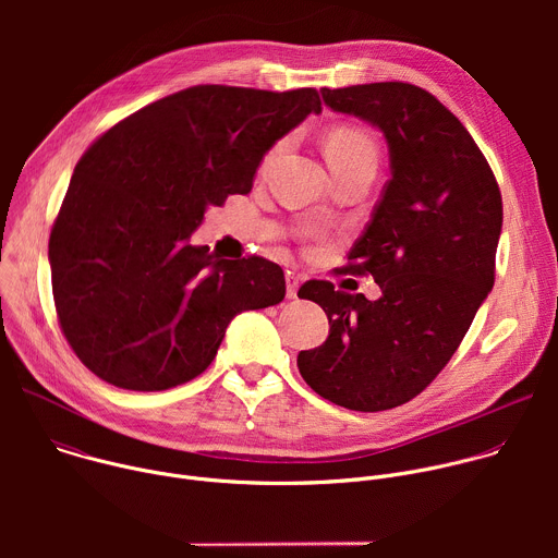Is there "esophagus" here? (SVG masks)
<instances>
[{"label":"esophagus","instance_id":"34e87169","mask_svg":"<svg viewBox=\"0 0 558 558\" xmlns=\"http://www.w3.org/2000/svg\"><path fill=\"white\" fill-rule=\"evenodd\" d=\"M300 284H302V278H300V276H295V274H287V298H289V300L298 298V289H300Z\"/></svg>","mask_w":558,"mask_h":558}]
</instances>
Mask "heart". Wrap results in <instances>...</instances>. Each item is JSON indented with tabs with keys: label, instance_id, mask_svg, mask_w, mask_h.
<instances>
[{
	"label": "heart",
	"instance_id": "b5f03b06",
	"mask_svg": "<svg viewBox=\"0 0 558 558\" xmlns=\"http://www.w3.org/2000/svg\"><path fill=\"white\" fill-rule=\"evenodd\" d=\"M280 145L269 154V158L280 149ZM325 151H327V161H329L331 170H338L342 166L360 161V158H377V149H375L373 138L364 130L353 128V125L333 128L327 134ZM269 158H267V161H269Z\"/></svg>",
	"mask_w": 558,
	"mask_h": 558
}]
</instances>
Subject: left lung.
I'll return each mask as SVG.
<instances>
[{
    "label": "left lung",
    "mask_w": 558,
    "mask_h": 558,
    "mask_svg": "<svg viewBox=\"0 0 558 558\" xmlns=\"http://www.w3.org/2000/svg\"><path fill=\"white\" fill-rule=\"evenodd\" d=\"M320 93L388 145L390 179L347 267L371 274L381 295L304 282L298 295L325 308L329 338L300 351L298 368L325 400L377 413L407 404L437 377L493 291L501 192L482 149L430 93L402 82Z\"/></svg>",
    "instance_id": "1"
}]
</instances>
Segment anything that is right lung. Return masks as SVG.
Instances as JSON below:
<instances>
[{"label": "right lung", "instance_id": "right-lung-1", "mask_svg": "<svg viewBox=\"0 0 558 558\" xmlns=\"http://www.w3.org/2000/svg\"><path fill=\"white\" fill-rule=\"evenodd\" d=\"M323 104L313 88L196 86L154 101L76 163L48 260L65 340L97 377L166 390L201 375L238 313L284 298L265 258L192 245L209 207L250 194L265 154Z\"/></svg>", "mask_w": 558, "mask_h": 558}]
</instances>
